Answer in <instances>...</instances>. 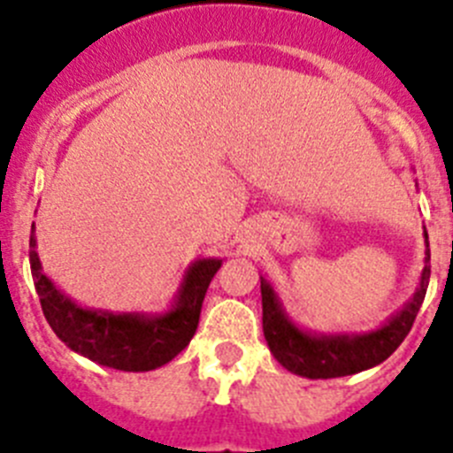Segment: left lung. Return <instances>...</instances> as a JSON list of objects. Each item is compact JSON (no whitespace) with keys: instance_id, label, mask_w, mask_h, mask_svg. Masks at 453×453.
<instances>
[{"instance_id":"8db88e82","label":"left lung","mask_w":453,"mask_h":453,"mask_svg":"<svg viewBox=\"0 0 453 453\" xmlns=\"http://www.w3.org/2000/svg\"><path fill=\"white\" fill-rule=\"evenodd\" d=\"M424 238H426L424 270L419 274L413 297L379 329L363 331V334H313V331L302 329L286 313L272 283L265 276H261L263 334H265L272 356L288 372L306 376V379H335V376L358 374L386 361L388 356L402 345L413 326L426 288H429L431 250L426 229H424Z\"/></svg>"}]
</instances>
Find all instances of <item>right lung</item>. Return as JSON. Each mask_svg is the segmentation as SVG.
I'll list each match as a JSON object with an SVG mask.
<instances>
[{
	"instance_id": "add662e5",
	"label": "right lung",
	"mask_w": 453,
	"mask_h": 453,
	"mask_svg": "<svg viewBox=\"0 0 453 453\" xmlns=\"http://www.w3.org/2000/svg\"><path fill=\"white\" fill-rule=\"evenodd\" d=\"M29 263L40 306L51 331L72 351L122 372H150L186 349L197 331L208 283L222 258H197L183 274L177 295L163 313H113L72 302L42 272L31 226Z\"/></svg>"
}]
</instances>
